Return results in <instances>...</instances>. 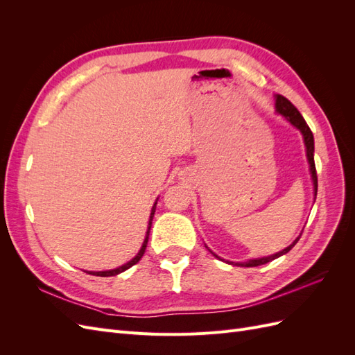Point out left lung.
<instances>
[{
  "instance_id": "left-lung-1",
  "label": "left lung",
  "mask_w": 355,
  "mask_h": 355,
  "mask_svg": "<svg viewBox=\"0 0 355 355\" xmlns=\"http://www.w3.org/2000/svg\"><path fill=\"white\" fill-rule=\"evenodd\" d=\"M275 111L278 112V114H282L286 120L292 124V125H295L297 130H300V133H302V136H304V142H305V146H306V158H308V163H309V171H311V178H313V184H314V196L317 197V187H318V184H317V171H315V163H314V136H313V132H311V128L308 127V124H306V121L304 120V116L300 115V112L296 110V106L290 102L288 99H286L284 96H282V94H277L275 96ZM315 197H314V200H315ZM299 239H300V235L299 237L290 244L288 247H286L284 250H282V252H278V253H275V254H271V256H266V257H261V259H250V261H247V262H241V263H235V265H241V266H259V265H263V263H268V262H271V261H274V259H277V257H280V256H283V254H286L287 252H290L295 247V244L299 241ZM211 252V250H210ZM213 253V252H211ZM213 256H216V257H219L218 254H214L213 253ZM220 259V257H219ZM228 263H234V262H228Z\"/></svg>"
}]
</instances>
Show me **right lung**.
<instances>
[{"label":"right lung","instance_id":"1","mask_svg":"<svg viewBox=\"0 0 355 355\" xmlns=\"http://www.w3.org/2000/svg\"><path fill=\"white\" fill-rule=\"evenodd\" d=\"M155 204H157V202H155ZM155 204H154V207H153V210H151V216H149V223H148L146 237H145V240H144V244H142V247H141V250H139V253L133 257V259H132L130 262L124 263V265H123V266H120V268H115V270H110V271H98V272H89V274H92V275H98V277H112V275H116V274H120V272H123V271L128 270V268L133 266L135 263H137L139 261H141V257L144 256V253H145V250H146V244H148V239H149V230H151L153 218H154V213H155Z\"/></svg>","mask_w":355,"mask_h":355}]
</instances>
